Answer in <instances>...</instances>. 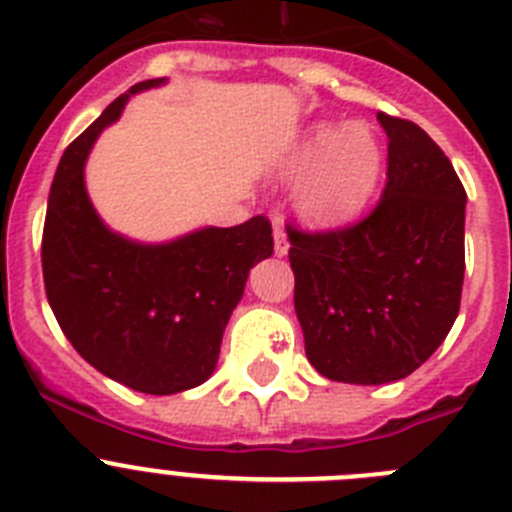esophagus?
Instances as JSON below:
<instances>
[{
    "mask_svg": "<svg viewBox=\"0 0 512 512\" xmlns=\"http://www.w3.org/2000/svg\"><path fill=\"white\" fill-rule=\"evenodd\" d=\"M273 237H275V255L278 257L288 255V237H285V229H283V222H280V216H275Z\"/></svg>",
    "mask_w": 512,
    "mask_h": 512,
    "instance_id": "esophagus-1",
    "label": "esophagus"
}]
</instances>
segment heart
I'll return each instance as SVG.
<instances>
[{
    "label": "heart",
    "mask_w": 512,
    "mask_h": 512,
    "mask_svg": "<svg viewBox=\"0 0 512 512\" xmlns=\"http://www.w3.org/2000/svg\"><path fill=\"white\" fill-rule=\"evenodd\" d=\"M280 176L298 178L293 206L311 227H336L365 209L382 176V145L362 122H319L290 147Z\"/></svg>",
    "instance_id": "b5f03b06"
}]
</instances>
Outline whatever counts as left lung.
<instances>
[{
  "label": "left lung",
  "mask_w": 512,
  "mask_h": 512,
  "mask_svg": "<svg viewBox=\"0 0 512 512\" xmlns=\"http://www.w3.org/2000/svg\"><path fill=\"white\" fill-rule=\"evenodd\" d=\"M388 181L357 224L303 232L285 224L306 357L324 377L382 385L439 349L459 313L467 193L418 124L380 112Z\"/></svg>",
  "instance_id": "1"
}]
</instances>
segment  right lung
<instances>
[{
  "label": "right lung",
  "mask_w": 512,
  "mask_h": 512,
  "mask_svg": "<svg viewBox=\"0 0 512 512\" xmlns=\"http://www.w3.org/2000/svg\"><path fill=\"white\" fill-rule=\"evenodd\" d=\"M163 81L132 86L66 147L43 227L45 293L63 334L101 375L147 395L191 390L214 372L250 267L273 255L267 216L165 245H140L104 227L84 186L91 145L132 94Z\"/></svg>",
  "instance_id": "1"
}]
</instances>
